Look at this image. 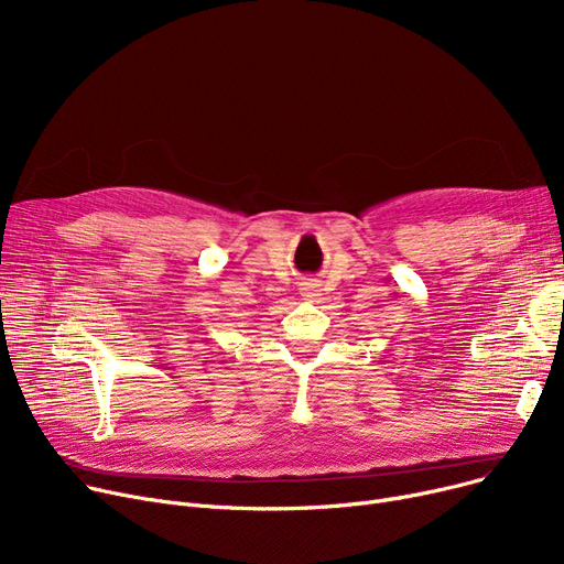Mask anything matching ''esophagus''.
I'll return each instance as SVG.
<instances>
[{"instance_id": "esophagus-1", "label": "esophagus", "mask_w": 564, "mask_h": 564, "mask_svg": "<svg viewBox=\"0 0 564 564\" xmlns=\"http://www.w3.org/2000/svg\"><path fill=\"white\" fill-rule=\"evenodd\" d=\"M300 292H302V297H304V300H308V302H315V300H319V297H322L319 283H317V281H313V279L304 281V283H302V288H300Z\"/></svg>"}]
</instances>
